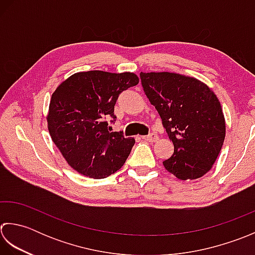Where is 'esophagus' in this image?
Wrapping results in <instances>:
<instances>
[{
  "label": "esophagus",
  "instance_id": "esophagus-1",
  "mask_svg": "<svg viewBox=\"0 0 255 255\" xmlns=\"http://www.w3.org/2000/svg\"><path fill=\"white\" fill-rule=\"evenodd\" d=\"M142 138L147 142H156L158 139V135L156 133H150L146 135V136H142Z\"/></svg>",
  "mask_w": 255,
  "mask_h": 255
}]
</instances>
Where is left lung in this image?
I'll return each instance as SVG.
<instances>
[{"label": "left lung", "mask_w": 255, "mask_h": 255, "mask_svg": "<svg viewBox=\"0 0 255 255\" xmlns=\"http://www.w3.org/2000/svg\"><path fill=\"white\" fill-rule=\"evenodd\" d=\"M139 78L174 144L164 167L181 180L200 178L211 169L226 136L218 98L201 81L174 72H141Z\"/></svg>", "instance_id": "8db88e82"}]
</instances>
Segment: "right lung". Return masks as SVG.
Here are the masks:
<instances>
[{
	"label": "right lung",
	"instance_id": "add662e5",
	"mask_svg": "<svg viewBox=\"0 0 255 255\" xmlns=\"http://www.w3.org/2000/svg\"><path fill=\"white\" fill-rule=\"evenodd\" d=\"M138 84L132 72H77L57 88L47 117L53 142L72 168L101 179L126 163L135 143L123 131L109 132L107 119L116 121L114 106L121 93Z\"/></svg>",
	"mask_w": 255,
	"mask_h": 255
}]
</instances>
